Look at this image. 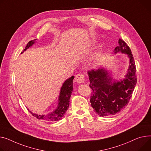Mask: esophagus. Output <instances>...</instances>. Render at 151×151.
<instances>
[{
    "mask_svg": "<svg viewBox=\"0 0 151 151\" xmlns=\"http://www.w3.org/2000/svg\"><path fill=\"white\" fill-rule=\"evenodd\" d=\"M75 81L78 84L84 83L85 81V76L82 74H78L75 76Z\"/></svg>",
    "mask_w": 151,
    "mask_h": 151,
    "instance_id": "1",
    "label": "esophagus"
}]
</instances>
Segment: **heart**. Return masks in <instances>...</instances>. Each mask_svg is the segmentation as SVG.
<instances>
[{
    "label": "heart",
    "mask_w": 151,
    "mask_h": 151,
    "mask_svg": "<svg viewBox=\"0 0 151 151\" xmlns=\"http://www.w3.org/2000/svg\"><path fill=\"white\" fill-rule=\"evenodd\" d=\"M94 42V41H92V42Z\"/></svg>",
    "instance_id": "b5f03b06"
}]
</instances>
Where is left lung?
I'll return each instance as SVG.
<instances>
[{"mask_svg":"<svg viewBox=\"0 0 151 151\" xmlns=\"http://www.w3.org/2000/svg\"><path fill=\"white\" fill-rule=\"evenodd\" d=\"M118 46L114 51L126 54L129 65L124 78L114 79L112 70L104 67L87 72L92 88L90 103L95 112L100 116H109L122 110L128 104L137 84L136 68L129 47L122 39L118 40Z\"/></svg>","mask_w":151,"mask_h":151,"instance_id":"8db88e82","label":"left lung"}]
</instances>
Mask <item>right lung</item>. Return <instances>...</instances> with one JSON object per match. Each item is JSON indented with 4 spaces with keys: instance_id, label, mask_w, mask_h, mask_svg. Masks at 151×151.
I'll use <instances>...</instances> for the list:
<instances>
[{
    "instance_id": "obj_1",
    "label": "right lung",
    "mask_w": 151,
    "mask_h": 151,
    "mask_svg": "<svg viewBox=\"0 0 151 151\" xmlns=\"http://www.w3.org/2000/svg\"><path fill=\"white\" fill-rule=\"evenodd\" d=\"M36 40V39H35L33 40V41H29L24 50V52L27 50L28 48L31 47L35 43ZM23 52H22V53ZM74 78V76H71L66 79L64 83L63 84L58 98L57 107L53 112L47 115H37L33 113L28 109L29 112L37 118L40 119H44L45 120V121L56 122L61 119L64 116V114H65L69 107L70 98L73 91V81Z\"/></svg>"
}]
</instances>
